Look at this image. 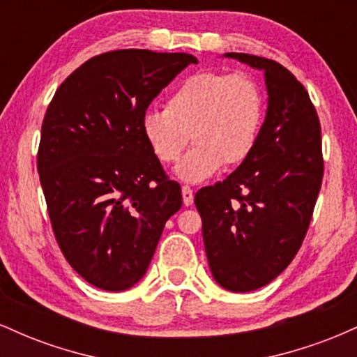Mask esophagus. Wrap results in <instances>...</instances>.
<instances>
[{"label": "esophagus", "instance_id": "34e87169", "mask_svg": "<svg viewBox=\"0 0 357 357\" xmlns=\"http://www.w3.org/2000/svg\"><path fill=\"white\" fill-rule=\"evenodd\" d=\"M181 191H183V203L186 204V206H191L192 199H195V195H192V190H191L190 186H183Z\"/></svg>", "mask_w": 357, "mask_h": 357}]
</instances>
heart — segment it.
<instances>
[{
	"label": "heart",
	"instance_id": "1",
	"mask_svg": "<svg viewBox=\"0 0 357 357\" xmlns=\"http://www.w3.org/2000/svg\"><path fill=\"white\" fill-rule=\"evenodd\" d=\"M264 116L258 84L245 72L206 70L191 75L167 100L142 117V132L155 158L173 165L190 144L176 173L199 183L221 166H240L253 153Z\"/></svg>",
	"mask_w": 357,
	"mask_h": 357
}]
</instances>
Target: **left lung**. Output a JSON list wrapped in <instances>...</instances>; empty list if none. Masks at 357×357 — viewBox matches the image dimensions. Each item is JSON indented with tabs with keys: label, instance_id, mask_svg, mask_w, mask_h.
<instances>
[{
	"label": "left lung",
	"instance_id": "left-lung-1",
	"mask_svg": "<svg viewBox=\"0 0 357 357\" xmlns=\"http://www.w3.org/2000/svg\"><path fill=\"white\" fill-rule=\"evenodd\" d=\"M261 68L268 109L253 153L195 196L215 280L231 292L270 284L297 255L324 176L321 122L304 85L284 65L227 53Z\"/></svg>",
	"mask_w": 357,
	"mask_h": 357
}]
</instances>
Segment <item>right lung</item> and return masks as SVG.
<instances>
[{"instance_id":"right-lung-1","label":"right lung","mask_w":357,"mask_h":357,"mask_svg":"<svg viewBox=\"0 0 357 357\" xmlns=\"http://www.w3.org/2000/svg\"><path fill=\"white\" fill-rule=\"evenodd\" d=\"M190 63H198L190 53H100L61 82L45 112L36 167L53 235L72 268L102 290L141 280L183 204L142 117Z\"/></svg>"}]
</instances>
